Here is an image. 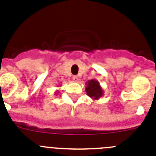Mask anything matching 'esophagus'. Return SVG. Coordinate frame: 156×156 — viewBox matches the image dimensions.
<instances>
[{
  "label": "esophagus",
  "instance_id": "esophagus-1",
  "mask_svg": "<svg viewBox=\"0 0 156 156\" xmlns=\"http://www.w3.org/2000/svg\"><path fill=\"white\" fill-rule=\"evenodd\" d=\"M73 80L75 81H78V77L76 76V75H75V76H73Z\"/></svg>",
  "mask_w": 156,
  "mask_h": 156
}]
</instances>
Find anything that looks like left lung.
Listing matches in <instances>:
<instances>
[{
  "instance_id": "left-lung-1",
  "label": "left lung",
  "mask_w": 156,
  "mask_h": 156,
  "mask_svg": "<svg viewBox=\"0 0 156 156\" xmlns=\"http://www.w3.org/2000/svg\"><path fill=\"white\" fill-rule=\"evenodd\" d=\"M85 91L87 95L94 100H98L104 95L103 89L99 85V82L95 79L88 80L85 83Z\"/></svg>"
}]
</instances>
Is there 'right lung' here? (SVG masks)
<instances>
[{
  "instance_id": "add662e5",
  "label": "right lung",
  "mask_w": 156,
  "mask_h": 156,
  "mask_svg": "<svg viewBox=\"0 0 156 156\" xmlns=\"http://www.w3.org/2000/svg\"><path fill=\"white\" fill-rule=\"evenodd\" d=\"M60 87H61V86H60ZM57 92L58 93V92H59V91H58V90H57V92H55V95H57V94L56 93Z\"/></svg>"
}]
</instances>
